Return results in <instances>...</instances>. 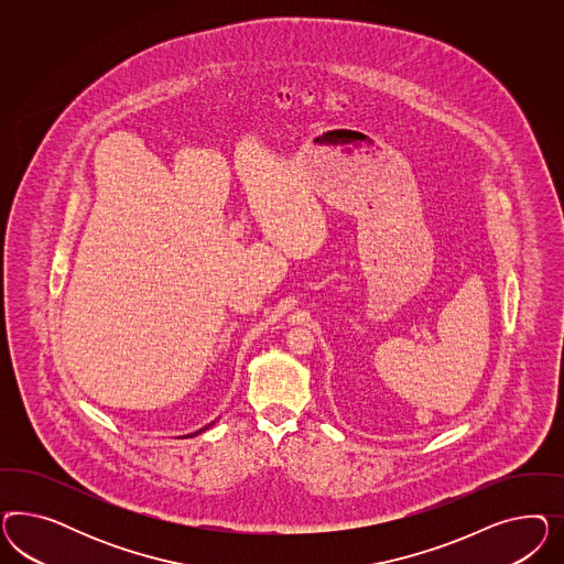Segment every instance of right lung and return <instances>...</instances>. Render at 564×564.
Masks as SVG:
<instances>
[{
    "mask_svg": "<svg viewBox=\"0 0 564 564\" xmlns=\"http://www.w3.org/2000/svg\"><path fill=\"white\" fill-rule=\"evenodd\" d=\"M213 424H215V422H213ZM208 426H210V424H208ZM208 426L203 427V430H206ZM203 430H198V432H203ZM198 432H196V434H198Z\"/></svg>",
    "mask_w": 564,
    "mask_h": 564,
    "instance_id": "add662e5",
    "label": "right lung"
}]
</instances>
